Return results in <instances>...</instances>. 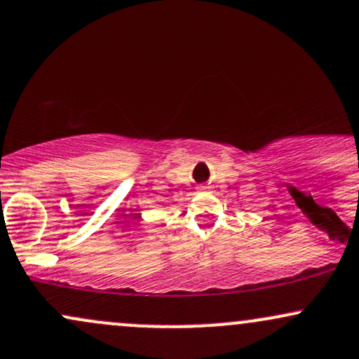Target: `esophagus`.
Listing matches in <instances>:
<instances>
[{
	"mask_svg": "<svg viewBox=\"0 0 359 359\" xmlns=\"http://www.w3.org/2000/svg\"><path fill=\"white\" fill-rule=\"evenodd\" d=\"M199 191L201 192H208L209 191V185H199Z\"/></svg>",
	"mask_w": 359,
	"mask_h": 359,
	"instance_id": "esophagus-1",
	"label": "esophagus"
}]
</instances>
